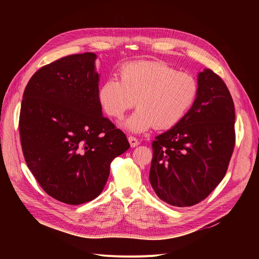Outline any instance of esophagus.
<instances>
[{
	"label": "esophagus",
	"mask_w": 259,
	"mask_h": 259,
	"mask_svg": "<svg viewBox=\"0 0 259 259\" xmlns=\"http://www.w3.org/2000/svg\"><path fill=\"white\" fill-rule=\"evenodd\" d=\"M128 141H129V143H130V145H131V147H137V146L140 145L139 140H138L137 138H134V137H129V138H128Z\"/></svg>",
	"instance_id": "obj_1"
}]
</instances>
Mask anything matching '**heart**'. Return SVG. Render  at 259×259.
Returning a JSON list of instances; mask_svg holds the SVG:
<instances>
[{"instance_id": "obj_1", "label": "heart", "mask_w": 259, "mask_h": 259, "mask_svg": "<svg viewBox=\"0 0 259 259\" xmlns=\"http://www.w3.org/2000/svg\"><path fill=\"white\" fill-rule=\"evenodd\" d=\"M196 77L160 62L129 63L119 71V80L106 79L98 98L104 111L120 118L138 104L139 108L125 121L132 132H144L153 126L169 129L184 118L198 95Z\"/></svg>"}]
</instances>
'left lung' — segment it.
<instances>
[{
    "label": "left lung",
    "instance_id": "left-lung-1",
    "mask_svg": "<svg viewBox=\"0 0 259 259\" xmlns=\"http://www.w3.org/2000/svg\"><path fill=\"white\" fill-rule=\"evenodd\" d=\"M198 95L184 118L152 142L151 186L169 205L191 207L225 178L235 146V110L222 77L198 74Z\"/></svg>",
    "mask_w": 259,
    "mask_h": 259
}]
</instances>
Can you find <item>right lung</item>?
<instances>
[{
    "label": "right lung",
    "mask_w": 259,
    "mask_h": 259,
    "mask_svg": "<svg viewBox=\"0 0 259 259\" xmlns=\"http://www.w3.org/2000/svg\"><path fill=\"white\" fill-rule=\"evenodd\" d=\"M92 52L43 66L27 84L19 130L26 164L44 191L68 205L101 194L125 133L103 116Z\"/></svg>",
    "instance_id": "1"
}]
</instances>
